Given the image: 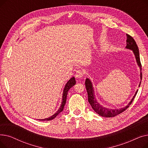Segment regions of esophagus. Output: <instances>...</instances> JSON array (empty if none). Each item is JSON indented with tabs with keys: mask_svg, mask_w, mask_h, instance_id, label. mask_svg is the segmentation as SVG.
<instances>
[{
	"mask_svg": "<svg viewBox=\"0 0 148 148\" xmlns=\"http://www.w3.org/2000/svg\"><path fill=\"white\" fill-rule=\"evenodd\" d=\"M83 74H84V73L82 71V70L79 69L76 71L75 76V77H77V78H81V77H82L83 76Z\"/></svg>",
	"mask_w": 148,
	"mask_h": 148,
	"instance_id": "obj_1",
	"label": "esophagus"
}]
</instances>
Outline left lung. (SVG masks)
<instances>
[{"label":"left lung","instance_id":"left-lung-1","mask_svg":"<svg viewBox=\"0 0 148 148\" xmlns=\"http://www.w3.org/2000/svg\"><path fill=\"white\" fill-rule=\"evenodd\" d=\"M126 41H127L126 49L131 50L133 51V52L134 53L135 55L137 65L140 67V79L142 81V74L141 73L142 65L140 63V54H139L138 46L136 41L133 39V38L128 34H127ZM140 84H141V82H140L138 87H140ZM85 86H86V88L88 95V101L90 104L92 108H93V110H94L97 113H98L99 116H101L106 118L114 117V116L118 115L120 113H122L123 112L126 110L130 107V106L132 102H133V101L134 100V98L136 97L137 93L138 92V90H137L133 98L131 99V101L128 103V104L127 106L124 107L123 108H118V109H116V108H114V109H112V108H108L103 107L102 105H101L97 101V99L95 97V96L94 94V88H93V86H92V83L89 79H86V81H85Z\"/></svg>","mask_w":148,"mask_h":148}]
</instances>
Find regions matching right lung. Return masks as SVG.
<instances>
[{"label":"right lung","mask_w":148,"mask_h":148,"mask_svg":"<svg viewBox=\"0 0 148 148\" xmlns=\"http://www.w3.org/2000/svg\"><path fill=\"white\" fill-rule=\"evenodd\" d=\"M76 82L75 80L74 77H72L71 79H70L68 82L66 83V84H65V88L64 89V91H63V95H62V103L60 105V107H59V108L58 109V110L54 113L53 115H52L50 117L48 118H45L44 119H38L40 121H51L53 119L55 118L56 116L61 112L63 111L64 110V107L65 105L66 101V97H67V94H68V92L70 88H71L75 84Z\"/></svg>","instance_id":"right-lung-1"}]
</instances>
